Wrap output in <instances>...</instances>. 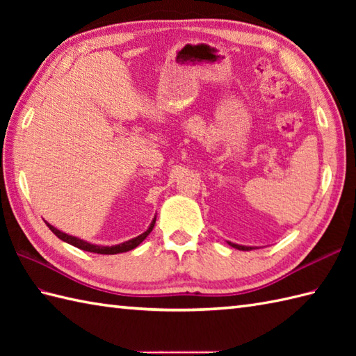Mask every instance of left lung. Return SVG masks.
Segmentation results:
<instances>
[{"label":"left lung","mask_w":356,"mask_h":356,"mask_svg":"<svg viewBox=\"0 0 356 356\" xmlns=\"http://www.w3.org/2000/svg\"><path fill=\"white\" fill-rule=\"evenodd\" d=\"M228 243L232 246V248H236V249H238V251H251V246H241V245H236V243H231V241H228Z\"/></svg>","instance_id":"left-lung-1"}]
</instances>
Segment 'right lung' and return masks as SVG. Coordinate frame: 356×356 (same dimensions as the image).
Wrapping results in <instances>:
<instances>
[{
  "label": "right lung",
  "instance_id": "1",
  "mask_svg": "<svg viewBox=\"0 0 356 356\" xmlns=\"http://www.w3.org/2000/svg\"><path fill=\"white\" fill-rule=\"evenodd\" d=\"M154 223H156V217L153 218V222L149 223L148 229L145 232H142L140 236L134 237L131 240H127L124 241V243H119V245H113V246H101V245H93V243H88V241L82 240V238H78V237H73V236H69V234H65L63 231L56 229L55 226H51L50 223L45 222V225L49 226L50 231L55 234V236L58 238H61L63 241H65V243L69 245H73L76 246L79 249H82V251H88V252H95V254H104V255H113V254H120V252H127V251H131V249H134L136 246H139L143 240H145L148 237V234L153 231L154 228Z\"/></svg>",
  "mask_w": 356,
  "mask_h": 356
}]
</instances>
